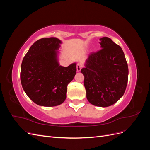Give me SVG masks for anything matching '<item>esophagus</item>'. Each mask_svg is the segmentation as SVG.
<instances>
[{"instance_id":"esophagus-1","label":"esophagus","mask_w":150,"mask_h":150,"mask_svg":"<svg viewBox=\"0 0 150 150\" xmlns=\"http://www.w3.org/2000/svg\"><path fill=\"white\" fill-rule=\"evenodd\" d=\"M76 69H77V71L79 72L81 71V69H82V65H81L80 63H78L76 65Z\"/></svg>"}]
</instances>
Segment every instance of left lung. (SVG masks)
I'll use <instances>...</instances> for the list:
<instances>
[{
	"label": "left lung",
	"instance_id": "8db88e82",
	"mask_svg": "<svg viewBox=\"0 0 150 150\" xmlns=\"http://www.w3.org/2000/svg\"><path fill=\"white\" fill-rule=\"evenodd\" d=\"M99 40L101 49L89 54L81 72L88 101L96 106L108 107L123 96L128 67L120 46L107 37Z\"/></svg>",
	"mask_w": 150,
	"mask_h": 150
}]
</instances>
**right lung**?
Returning a JSON list of instances; mask_svg holds the SVG:
<instances>
[{"label": "right lung", "instance_id": "obj_1", "mask_svg": "<svg viewBox=\"0 0 150 150\" xmlns=\"http://www.w3.org/2000/svg\"><path fill=\"white\" fill-rule=\"evenodd\" d=\"M56 38L40 39L29 48L21 64V81L28 96L42 106H56L66 98L67 86L76 74V63L59 65Z\"/></svg>", "mask_w": 150, "mask_h": 150}]
</instances>
